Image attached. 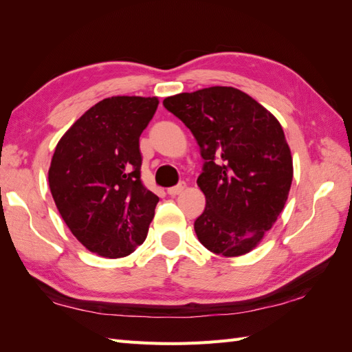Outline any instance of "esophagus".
<instances>
[{"label": "esophagus", "mask_w": 352, "mask_h": 352, "mask_svg": "<svg viewBox=\"0 0 352 352\" xmlns=\"http://www.w3.org/2000/svg\"><path fill=\"white\" fill-rule=\"evenodd\" d=\"M184 189H186V183H180V184L174 186V188H169V189H168V193H169L170 197H175V195H180V193H182Z\"/></svg>", "instance_id": "34e87169"}]
</instances>
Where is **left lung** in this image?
I'll return each instance as SVG.
<instances>
[{"label": "left lung", "instance_id": "left-lung-1", "mask_svg": "<svg viewBox=\"0 0 352 352\" xmlns=\"http://www.w3.org/2000/svg\"><path fill=\"white\" fill-rule=\"evenodd\" d=\"M195 136L204 159L198 186L206 208L198 241L223 257L250 252L286 204L294 163L276 118L239 89L213 86L164 98Z\"/></svg>", "mask_w": 352, "mask_h": 352}]
</instances>
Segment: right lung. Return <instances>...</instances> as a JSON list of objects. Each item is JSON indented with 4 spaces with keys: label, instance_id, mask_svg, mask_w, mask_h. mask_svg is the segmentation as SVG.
Wrapping results in <instances>:
<instances>
[{
    "label": "right lung",
    "instance_id": "add662e5",
    "mask_svg": "<svg viewBox=\"0 0 352 352\" xmlns=\"http://www.w3.org/2000/svg\"><path fill=\"white\" fill-rule=\"evenodd\" d=\"M157 96H111L58 140L48 183L71 233L91 252L119 258L144 243L159 197L140 182L139 138Z\"/></svg>",
    "mask_w": 352,
    "mask_h": 352
}]
</instances>
